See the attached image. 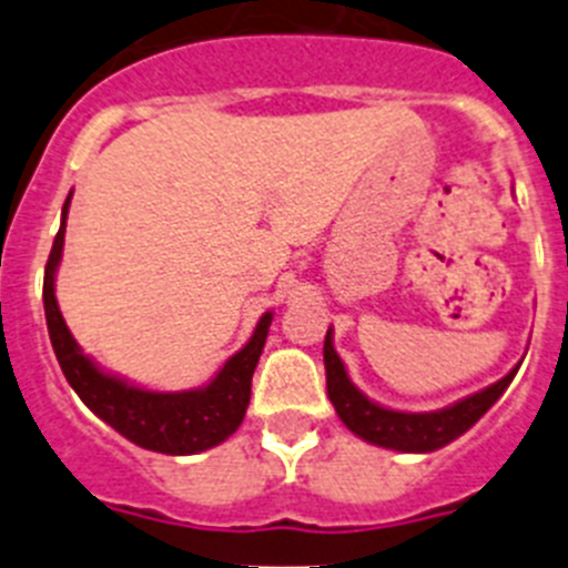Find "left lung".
Masks as SVG:
<instances>
[{"label": "left lung", "mask_w": 568, "mask_h": 568, "mask_svg": "<svg viewBox=\"0 0 568 568\" xmlns=\"http://www.w3.org/2000/svg\"><path fill=\"white\" fill-rule=\"evenodd\" d=\"M324 366H327V393L338 418L358 438L375 446H386V449H398V453H433V449H440L458 435H464L504 395V389L518 373V369H511L498 384L486 386L480 393L446 406V409H438V413H395V409H384V406L364 398L353 386V381L346 378V369L335 353L329 329L327 338H324Z\"/></svg>", "instance_id": "8db88e82"}]
</instances>
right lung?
Segmentation results:
<instances>
[{"mask_svg": "<svg viewBox=\"0 0 568 568\" xmlns=\"http://www.w3.org/2000/svg\"><path fill=\"white\" fill-rule=\"evenodd\" d=\"M68 202L62 207V227H59L53 250L44 264V318L59 366H62L68 384L77 389L79 398L119 435L133 440L142 449L164 455H195L210 446L227 440L244 420L250 404V386H253L255 364L261 358L264 341H267L273 313L261 315L253 338L244 349L233 355L202 389L190 393H148L139 386L104 375L93 361L84 358L79 344L73 341L64 318L59 313L57 295H53V275H57L59 258L64 244V219H68Z\"/></svg>", "mask_w": 568, "mask_h": 568, "instance_id": "right-lung-1", "label": "right lung"}]
</instances>
